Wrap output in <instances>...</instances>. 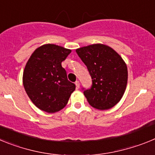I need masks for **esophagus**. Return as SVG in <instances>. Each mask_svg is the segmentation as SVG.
Segmentation results:
<instances>
[{
	"mask_svg": "<svg viewBox=\"0 0 155 155\" xmlns=\"http://www.w3.org/2000/svg\"><path fill=\"white\" fill-rule=\"evenodd\" d=\"M75 84H76L77 88H79V87H80V82H79L78 81H75Z\"/></svg>",
	"mask_w": 155,
	"mask_h": 155,
	"instance_id": "1",
	"label": "esophagus"
}]
</instances>
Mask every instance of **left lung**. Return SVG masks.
<instances>
[{
    "instance_id": "obj_1",
    "label": "left lung",
    "mask_w": 155,
    "mask_h": 155,
    "mask_svg": "<svg viewBox=\"0 0 155 155\" xmlns=\"http://www.w3.org/2000/svg\"><path fill=\"white\" fill-rule=\"evenodd\" d=\"M87 66L92 85L84 94L92 107L100 110L113 108L125 92L128 78L127 64L113 49L103 44H93L76 50Z\"/></svg>"
}]
</instances>
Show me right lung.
<instances>
[{
  "mask_svg": "<svg viewBox=\"0 0 155 155\" xmlns=\"http://www.w3.org/2000/svg\"><path fill=\"white\" fill-rule=\"evenodd\" d=\"M71 50L54 44L37 48L23 72V85L36 107L46 113L61 110L68 104L75 84L69 81L61 63Z\"/></svg>",
  "mask_w": 155,
  "mask_h": 155,
  "instance_id": "obj_1",
  "label": "right lung"
}]
</instances>
